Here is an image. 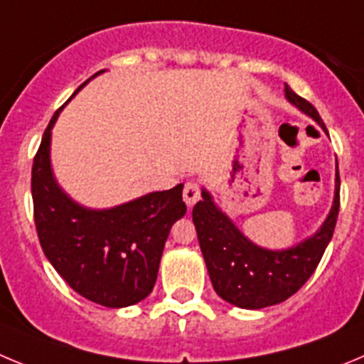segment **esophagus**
<instances>
[{
  "label": "esophagus",
  "mask_w": 364,
  "mask_h": 364,
  "mask_svg": "<svg viewBox=\"0 0 364 364\" xmlns=\"http://www.w3.org/2000/svg\"><path fill=\"white\" fill-rule=\"evenodd\" d=\"M201 198V186L196 181H186L185 188H183V199L188 206H194Z\"/></svg>",
  "instance_id": "esophagus-1"
}]
</instances>
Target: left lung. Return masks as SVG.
Wrapping results in <instances>:
<instances>
[{
  "instance_id": "obj_1",
  "label": "left lung",
  "mask_w": 364,
  "mask_h": 364,
  "mask_svg": "<svg viewBox=\"0 0 364 364\" xmlns=\"http://www.w3.org/2000/svg\"><path fill=\"white\" fill-rule=\"evenodd\" d=\"M284 96L328 134L312 103L297 96L288 85L284 87ZM339 186L341 179L336 166V194L328 218L312 237L287 250H268L252 243L203 188V199L196 203L192 219L218 296L239 309L248 310L272 306L294 296L312 276L332 239L339 214Z\"/></svg>"
}]
</instances>
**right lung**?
Segmentation results:
<instances>
[{
  "label": "right lung",
  "instance_id": "obj_1",
  "mask_svg": "<svg viewBox=\"0 0 364 364\" xmlns=\"http://www.w3.org/2000/svg\"><path fill=\"white\" fill-rule=\"evenodd\" d=\"M63 107L45 129L32 165L39 243L55 272L80 296L109 309L130 306L145 299L156 284L170 228L186 212L183 185L107 210L72 201L55 183L50 166L52 127Z\"/></svg>",
  "mask_w": 364,
  "mask_h": 364
}]
</instances>
